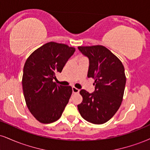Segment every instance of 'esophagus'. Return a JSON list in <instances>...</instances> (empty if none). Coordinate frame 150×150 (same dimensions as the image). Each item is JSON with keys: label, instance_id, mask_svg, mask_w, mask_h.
<instances>
[{"label": "esophagus", "instance_id": "34e87169", "mask_svg": "<svg viewBox=\"0 0 150 150\" xmlns=\"http://www.w3.org/2000/svg\"><path fill=\"white\" fill-rule=\"evenodd\" d=\"M72 89H73V93H78L80 92V89H77V88L75 87V86H73V87H72Z\"/></svg>", "mask_w": 150, "mask_h": 150}]
</instances>
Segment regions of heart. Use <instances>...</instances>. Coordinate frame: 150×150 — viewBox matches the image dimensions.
<instances>
[{
    "label": "heart",
    "mask_w": 150,
    "mask_h": 150,
    "mask_svg": "<svg viewBox=\"0 0 150 150\" xmlns=\"http://www.w3.org/2000/svg\"><path fill=\"white\" fill-rule=\"evenodd\" d=\"M80 58H82V57H80Z\"/></svg>",
    "instance_id": "obj_1"
}]
</instances>
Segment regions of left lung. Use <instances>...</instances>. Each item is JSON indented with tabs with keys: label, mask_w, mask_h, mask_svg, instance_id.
<instances>
[{
	"label": "left lung",
	"mask_w": 150,
	"mask_h": 150,
	"mask_svg": "<svg viewBox=\"0 0 150 150\" xmlns=\"http://www.w3.org/2000/svg\"><path fill=\"white\" fill-rule=\"evenodd\" d=\"M79 50L89 58L88 77L96 84L95 91H80L82 102L77 105L83 119L94 124L107 122L114 116L123 100L126 78L122 61L103 45L80 46Z\"/></svg>",
	"instance_id": "1"
}]
</instances>
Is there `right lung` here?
<instances>
[{
    "label": "right lung",
    "instance_id": "obj_1",
    "mask_svg": "<svg viewBox=\"0 0 150 150\" xmlns=\"http://www.w3.org/2000/svg\"><path fill=\"white\" fill-rule=\"evenodd\" d=\"M75 49L50 42L35 50L25 62L22 87L28 110L38 122L50 124L60 118L71 96L70 86L57 85L53 79L61 73Z\"/></svg>",
    "mask_w": 150,
    "mask_h": 150
}]
</instances>
